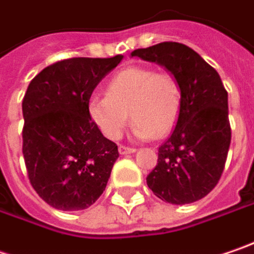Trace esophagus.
<instances>
[{
    "mask_svg": "<svg viewBox=\"0 0 254 254\" xmlns=\"http://www.w3.org/2000/svg\"><path fill=\"white\" fill-rule=\"evenodd\" d=\"M136 149L135 148H129V146H125V145H121L119 146V154L121 155H127V154H133Z\"/></svg>",
    "mask_w": 254,
    "mask_h": 254,
    "instance_id": "obj_1",
    "label": "esophagus"
}]
</instances>
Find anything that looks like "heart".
Returning <instances> with one entry per match:
<instances>
[{"label": "heart", "instance_id": "obj_1", "mask_svg": "<svg viewBox=\"0 0 254 254\" xmlns=\"http://www.w3.org/2000/svg\"><path fill=\"white\" fill-rule=\"evenodd\" d=\"M87 106L95 124L111 139L121 138L129 112L136 138H162L177 122L180 86L170 73L127 67L112 76L108 93L93 95Z\"/></svg>", "mask_w": 254, "mask_h": 254}]
</instances>
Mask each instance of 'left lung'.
Wrapping results in <instances>:
<instances>
[{"label": "left lung", "instance_id": "1", "mask_svg": "<svg viewBox=\"0 0 254 254\" xmlns=\"http://www.w3.org/2000/svg\"><path fill=\"white\" fill-rule=\"evenodd\" d=\"M165 67L180 86V111L171 136L158 149L146 184L162 201L190 204L217 186L231 141L227 92L214 68L186 44L165 41L130 53Z\"/></svg>", "mask_w": 254, "mask_h": 254}]
</instances>
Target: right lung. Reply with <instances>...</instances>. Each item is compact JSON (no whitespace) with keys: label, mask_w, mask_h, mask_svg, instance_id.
<instances>
[{"label":"right lung","mask_w":254,"mask_h":254,"mask_svg":"<svg viewBox=\"0 0 254 254\" xmlns=\"http://www.w3.org/2000/svg\"><path fill=\"white\" fill-rule=\"evenodd\" d=\"M124 56L74 57L43 68L23 99V155L37 194L57 210L90 207L105 191L118 145L92 121L89 99Z\"/></svg>","instance_id":"right-lung-1"}]
</instances>
